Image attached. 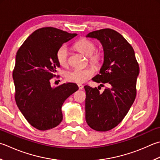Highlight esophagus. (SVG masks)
<instances>
[{
    "label": "esophagus",
    "instance_id": "1",
    "mask_svg": "<svg viewBox=\"0 0 160 160\" xmlns=\"http://www.w3.org/2000/svg\"><path fill=\"white\" fill-rule=\"evenodd\" d=\"M78 88H79V89H82L83 87H84L82 84H78Z\"/></svg>",
    "mask_w": 160,
    "mask_h": 160
}]
</instances>
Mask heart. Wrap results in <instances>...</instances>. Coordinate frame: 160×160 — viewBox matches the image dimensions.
<instances>
[{
    "mask_svg": "<svg viewBox=\"0 0 160 160\" xmlns=\"http://www.w3.org/2000/svg\"><path fill=\"white\" fill-rule=\"evenodd\" d=\"M76 48L80 52L89 58L91 64L99 66L102 60V53L96 51V43L89 39H81L75 44ZM68 48L66 45L61 46L56 52V58L59 65L66 67L68 64ZM93 76V71L90 68H74L66 73V79L71 82L82 83Z\"/></svg>",
    "mask_w": 160,
    "mask_h": 160,
    "instance_id": "obj_1",
    "label": "heart"
}]
</instances>
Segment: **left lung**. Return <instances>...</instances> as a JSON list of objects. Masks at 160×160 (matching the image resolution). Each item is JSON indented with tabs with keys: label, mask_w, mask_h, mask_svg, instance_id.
Masks as SVG:
<instances>
[{
	"label": "left lung",
	"mask_w": 160,
	"mask_h": 160,
	"mask_svg": "<svg viewBox=\"0 0 160 160\" xmlns=\"http://www.w3.org/2000/svg\"><path fill=\"white\" fill-rule=\"evenodd\" d=\"M87 37L102 43L104 62L99 74L93 78L107 87L102 94L95 87L84 86L85 118L93 130L105 132L118 126L128 114L137 94L139 67L134 49L127 40L109 28L93 31Z\"/></svg>",
	"instance_id": "obj_1"
}]
</instances>
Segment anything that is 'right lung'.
Wrapping results in <instances>:
<instances>
[{"label": "right lung", "mask_w": 160, "mask_h": 160, "mask_svg": "<svg viewBox=\"0 0 160 160\" xmlns=\"http://www.w3.org/2000/svg\"><path fill=\"white\" fill-rule=\"evenodd\" d=\"M76 35L52 27L39 28L17 52L12 73L16 103L28 123L39 130L52 129L61 123L62 105L78 89L74 83L55 88L50 83L59 67L57 51Z\"/></svg>", "instance_id": "add662e5"}]
</instances>
